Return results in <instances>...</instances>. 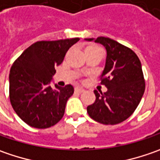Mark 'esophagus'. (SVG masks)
Listing matches in <instances>:
<instances>
[{
	"label": "esophagus",
	"instance_id": "1",
	"mask_svg": "<svg viewBox=\"0 0 160 160\" xmlns=\"http://www.w3.org/2000/svg\"><path fill=\"white\" fill-rule=\"evenodd\" d=\"M75 91H76L77 92L81 93V92H84V89L82 88V87H76V88H75Z\"/></svg>",
	"mask_w": 160,
	"mask_h": 160
}]
</instances>
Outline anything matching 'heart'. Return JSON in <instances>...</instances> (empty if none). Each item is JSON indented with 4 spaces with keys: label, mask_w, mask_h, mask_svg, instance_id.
Segmentation results:
<instances>
[{
    "label": "heart",
    "mask_w": 160,
    "mask_h": 160,
    "mask_svg": "<svg viewBox=\"0 0 160 160\" xmlns=\"http://www.w3.org/2000/svg\"><path fill=\"white\" fill-rule=\"evenodd\" d=\"M87 49H99V48L95 46H92V47H89V48H87Z\"/></svg>",
    "instance_id": "b5f03b06"
}]
</instances>
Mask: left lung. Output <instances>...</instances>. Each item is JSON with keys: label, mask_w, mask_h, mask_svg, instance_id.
<instances>
[{"label": "left lung", "mask_w": 160, "mask_h": 160, "mask_svg": "<svg viewBox=\"0 0 160 160\" xmlns=\"http://www.w3.org/2000/svg\"><path fill=\"white\" fill-rule=\"evenodd\" d=\"M85 40L101 43L107 51L101 83L108 90L101 94L94 91L96 100L87 107V112L92 119L103 125L119 124L134 112L144 93L141 61L131 49L110 38L101 36Z\"/></svg>", "instance_id": "left-lung-1"}]
</instances>
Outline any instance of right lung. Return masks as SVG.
Returning a JSON list of instances; mask_svg holds the SVG:
<instances>
[{
	"label": "right lung",
	"instance_id": "right-lung-1",
	"mask_svg": "<svg viewBox=\"0 0 160 160\" xmlns=\"http://www.w3.org/2000/svg\"><path fill=\"white\" fill-rule=\"evenodd\" d=\"M79 38L40 41L26 49L9 71V100L15 112L28 126L44 129L64 116L74 87L50 83L65 55Z\"/></svg>",
	"mask_w": 160,
	"mask_h": 160
}]
</instances>
